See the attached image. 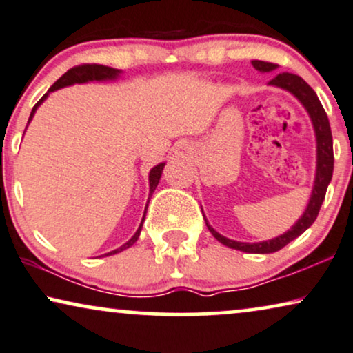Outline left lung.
Listing matches in <instances>:
<instances>
[{
  "mask_svg": "<svg viewBox=\"0 0 353 353\" xmlns=\"http://www.w3.org/2000/svg\"><path fill=\"white\" fill-rule=\"evenodd\" d=\"M253 68L260 72H271V70L278 69V64L266 63V61H252ZM270 85L284 88L292 93L297 100L305 106V110L310 114V119L313 122L314 135H316V176H314V185L312 190V196L307 205V210L302 214L297 223L289 229L288 232H284L283 236H278L271 241L258 242V243H248V242H236L231 239L221 236L219 232H216L213 228L208 224V221L205 219L206 228L210 229V232L213 234L216 241H219L223 245L229 248H236V250L245 252V253H274L281 250V248L288 245L289 242H292L294 239H297L300 234H303L307 229L314 223L316 216L321 208L324 196H326L327 185L332 179V169H334V152H332V134H331V125L330 119H327L326 111L321 103H319L316 93L302 77L295 74L289 72H281L272 77L270 81ZM205 218V216H203Z\"/></svg>",
  "mask_w": 353,
  "mask_h": 353,
  "instance_id": "obj_1",
  "label": "left lung"
}]
</instances>
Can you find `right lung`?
Segmentation results:
<instances>
[{
  "label": "right lung",
  "instance_id": "obj_1",
  "mask_svg": "<svg viewBox=\"0 0 353 353\" xmlns=\"http://www.w3.org/2000/svg\"><path fill=\"white\" fill-rule=\"evenodd\" d=\"M121 74L119 69H112V68H108V65H101V64H82V65H75V68L69 69L68 72L64 75H61V77L56 81L53 85L50 87V90L45 93L43 97L40 98L39 103L34 106V110L30 112V117H29V122L32 121V117H34L37 108H39L41 103L46 100V97H48V93L54 92V90H59V88L63 87H68V85H74V83H85V82H92V81H114L117 79V75ZM163 168H164V163H159L154 166L152 171H150V176H148V181H150V196L153 195L154 189H157L158 182H159V177H161V172H163ZM150 201V199H148ZM147 208H148V203L145 206V213H147ZM145 213H143V218H142V223H140L137 232L134 234L132 239H130L129 242H125L124 245L116 248V250H112L110 253H105V256L108 255H114V253H119L122 250H125V248L132 247L135 242H137V239L140 236V231H142V225H143V221H145Z\"/></svg>",
  "mask_w": 353,
  "mask_h": 353
}]
</instances>
